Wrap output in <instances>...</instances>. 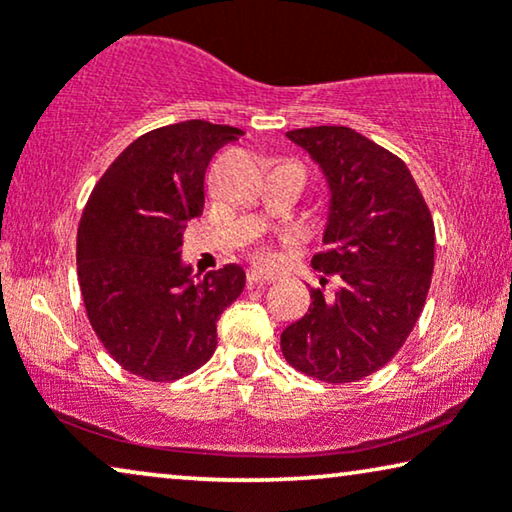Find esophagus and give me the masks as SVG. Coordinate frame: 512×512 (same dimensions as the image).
Masks as SVG:
<instances>
[{
	"mask_svg": "<svg viewBox=\"0 0 512 512\" xmlns=\"http://www.w3.org/2000/svg\"><path fill=\"white\" fill-rule=\"evenodd\" d=\"M272 279H275V277L265 275V272H261V270H249L247 272V284L251 286V289H261V286L270 284Z\"/></svg>",
	"mask_w": 512,
	"mask_h": 512,
	"instance_id": "esophagus-1",
	"label": "esophagus"
}]
</instances>
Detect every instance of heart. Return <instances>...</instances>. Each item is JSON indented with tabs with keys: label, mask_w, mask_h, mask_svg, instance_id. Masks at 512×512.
Wrapping results in <instances>:
<instances>
[{
	"label": "heart",
	"mask_w": 512,
	"mask_h": 512,
	"mask_svg": "<svg viewBox=\"0 0 512 512\" xmlns=\"http://www.w3.org/2000/svg\"><path fill=\"white\" fill-rule=\"evenodd\" d=\"M258 258H261V261L265 263V261H270V254H268V251H261V254H258Z\"/></svg>",
	"instance_id": "b5f03b06"
}]
</instances>
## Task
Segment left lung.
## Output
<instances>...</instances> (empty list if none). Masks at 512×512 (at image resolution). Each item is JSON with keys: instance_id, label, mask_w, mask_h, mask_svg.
<instances>
[{"instance_id": "obj_1", "label": "left lung", "mask_w": 512, "mask_h": 512, "mask_svg": "<svg viewBox=\"0 0 512 512\" xmlns=\"http://www.w3.org/2000/svg\"><path fill=\"white\" fill-rule=\"evenodd\" d=\"M328 186L326 251L312 258L335 293L310 289V310L282 333V354L321 382L380 370L415 328L433 275L436 230L408 165L345 125L286 132Z\"/></svg>"}]
</instances>
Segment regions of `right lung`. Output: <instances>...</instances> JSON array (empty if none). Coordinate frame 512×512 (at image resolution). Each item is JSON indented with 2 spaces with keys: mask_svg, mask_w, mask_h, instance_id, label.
I'll list each match as a JSON object with an SVG mask.
<instances>
[{
  "mask_svg": "<svg viewBox=\"0 0 512 512\" xmlns=\"http://www.w3.org/2000/svg\"><path fill=\"white\" fill-rule=\"evenodd\" d=\"M244 132L209 121L137 137L97 181L76 235L90 326L118 366L151 382L179 380L212 359L216 321L247 275L230 263L193 275L181 261L186 221L205 207V172Z\"/></svg>",
  "mask_w": 512,
  "mask_h": 512,
  "instance_id": "obj_1",
  "label": "right lung"
}]
</instances>
